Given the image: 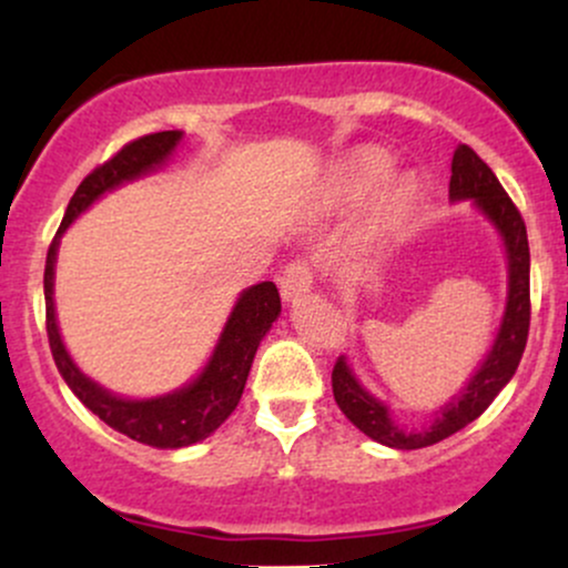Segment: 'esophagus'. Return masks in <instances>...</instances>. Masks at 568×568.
<instances>
[{"label": "esophagus", "instance_id": "esophagus-1", "mask_svg": "<svg viewBox=\"0 0 568 568\" xmlns=\"http://www.w3.org/2000/svg\"><path fill=\"white\" fill-rule=\"evenodd\" d=\"M315 283V272H312V264L306 258H296L283 270L280 275V293H283L285 302H293L298 298L302 293H306Z\"/></svg>", "mask_w": 568, "mask_h": 568}]
</instances>
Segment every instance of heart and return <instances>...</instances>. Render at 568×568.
I'll use <instances>...</instances> for the list:
<instances>
[{"label": "heart", "mask_w": 568, "mask_h": 568, "mask_svg": "<svg viewBox=\"0 0 568 568\" xmlns=\"http://www.w3.org/2000/svg\"><path fill=\"white\" fill-rule=\"evenodd\" d=\"M389 168H393V160H389L382 149H355V152L331 173L328 184L323 189L325 211L344 213L352 211L355 205H361V202L371 194V189L389 173ZM414 205V181L406 179V175L384 181V184L371 194L366 213H363V232L371 234V237H379V234L395 230V226H400L403 221L408 219Z\"/></svg>", "instance_id": "b5f03b06"}]
</instances>
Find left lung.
Returning <instances> with one entry per match:
<instances>
[{
  "label": "left lung",
  "mask_w": 568,
  "mask_h": 568,
  "mask_svg": "<svg viewBox=\"0 0 568 568\" xmlns=\"http://www.w3.org/2000/svg\"><path fill=\"white\" fill-rule=\"evenodd\" d=\"M448 197L454 202L473 200L484 216L497 226L501 243L507 251V306L501 315L499 334L494 338V347L486 355L484 366L475 371V376L467 382V387L459 395L452 397L440 410H435V419L429 427L422 429H403L395 425L393 414L376 400L374 395L357 382L352 374L347 357H338L331 384H334V397L344 416L361 433H366L371 440L382 446L400 448H425L433 443H440L448 435L459 433L470 422L478 419L484 410L491 406V400L501 393L507 382L513 379L520 357H524L526 338H529L531 321V298H529V237H526V224L520 219L515 202L507 197L499 179L491 168L486 165L467 143H459L452 160V181H448Z\"/></svg>",
  "instance_id": "8db88e82"
}]
</instances>
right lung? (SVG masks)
Here are the masks:
<instances>
[{
    "mask_svg": "<svg viewBox=\"0 0 568 568\" xmlns=\"http://www.w3.org/2000/svg\"><path fill=\"white\" fill-rule=\"evenodd\" d=\"M181 135H184L181 130L141 135V139L125 143L112 160H106L93 173L84 175L74 197L69 200L67 216L58 226L48 251V262H44V317H48L50 352H53V361L61 371L63 382L69 384L71 393L80 397L84 406L93 410L98 419L106 422L116 433L154 448H184L205 440L237 408L258 344H262L266 331L272 328V323L280 315V293L275 283H258L240 293L230 321L221 331L216 349H213L211 361L202 368L197 379L168 395L130 400V397H120L103 389L101 384H95L74 366L67 347H63L61 334H58L53 277L58 240L69 230L71 221L80 216L82 211H88L101 194L112 192L125 181H135L141 175L158 171L162 162L171 158L173 149L179 146Z\"/></svg>",
    "mask_w": 568,
    "mask_h": 568,
    "instance_id": "obj_1",
    "label": "right lung"
}]
</instances>
